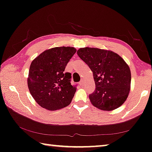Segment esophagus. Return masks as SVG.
Returning <instances> with one entry per match:
<instances>
[{"mask_svg":"<svg viewBox=\"0 0 152 152\" xmlns=\"http://www.w3.org/2000/svg\"><path fill=\"white\" fill-rule=\"evenodd\" d=\"M80 84L81 85V86H83V85L84 84V80H81L80 82Z\"/></svg>","mask_w":152,"mask_h":152,"instance_id":"obj_1","label":"esophagus"}]
</instances>
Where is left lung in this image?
<instances>
[{
	"label": "left lung",
	"instance_id": "obj_1",
	"mask_svg": "<svg viewBox=\"0 0 152 152\" xmlns=\"http://www.w3.org/2000/svg\"><path fill=\"white\" fill-rule=\"evenodd\" d=\"M77 53L93 72L96 88L89 95L92 104L104 111L120 107L129 93L132 78L124 60L117 53L95 48H82Z\"/></svg>",
	"mask_w": 152,
	"mask_h": 152
}]
</instances>
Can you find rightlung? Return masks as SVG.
<instances>
[{"instance_id": "obj_1", "label": "right lung", "mask_w": 152, "mask_h": 152, "mask_svg": "<svg viewBox=\"0 0 152 152\" xmlns=\"http://www.w3.org/2000/svg\"><path fill=\"white\" fill-rule=\"evenodd\" d=\"M76 51L72 47L53 48L43 52L32 61L28 86L30 94L41 107L55 111L71 102L76 86L70 84L71 74L64 70Z\"/></svg>"}]
</instances>
